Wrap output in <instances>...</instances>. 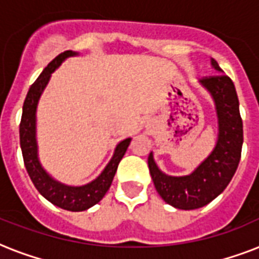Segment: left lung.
<instances>
[{"mask_svg": "<svg viewBox=\"0 0 259 259\" xmlns=\"http://www.w3.org/2000/svg\"><path fill=\"white\" fill-rule=\"evenodd\" d=\"M212 66L222 72L213 59ZM200 82L215 99L219 119V136L212 153L195 172L183 177L166 176L158 169L152 154L148 158L150 176L160 196L180 209L200 208L221 195L241 160L243 125L233 80L227 75L218 74L203 76Z\"/></svg>", "mask_w": 259, "mask_h": 259, "instance_id": "8db88e82", "label": "left lung"}]
</instances>
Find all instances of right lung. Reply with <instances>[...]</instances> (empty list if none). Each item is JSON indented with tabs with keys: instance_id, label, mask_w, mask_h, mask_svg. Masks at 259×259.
Here are the masks:
<instances>
[{
	"instance_id": "right-lung-1",
	"label": "right lung",
	"mask_w": 259,
	"mask_h": 259,
	"mask_svg": "<svg viewBox=\"0 0 259 259\" xmlns=\"http://www.w3.org/2000/svg\"><path fill=\"white\" fill-rule=\"evenodd\" d=\"M75 55L72 51H64L63 54L58 55L48 66L44 68L40 76L30 86L26 94L24 106H22L21 122H20V145H21L22 157L25 164L26 172L29 175L30 180L33 181L37 191L50 200L52 204L58 205L67 211H84L93 207L103 199L106 192L109 191L110 185L113 183L114 175L117 172L118 164L123 157L126 149L130 144V138L118 144L115 153L111 161L107 164L105 170L97 180L83 187H67L58 181L52 180L40 165L37 160V145L34 138V114L36 106L42 90L50 80L51 74L60 66V63L68 56Z\"/></svg>"
}]
</instances>
